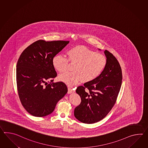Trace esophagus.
<instances>
[{
	"instance_id": "esophagus-1",
	"label": "esophagus",
	"mask_w": 148,
	"mask_h": 148,
	"mask_svg": "<svg viewBox=\"0 0 148 148\" xmlns=\"http://www.w3.org/2000/svg\"><path fill=\"white\" fill-rule=\"evenodd\" d=\"M75 92V91L71 87H69L68 88V93L70 94V93H73V92Z\"/></svg>"
}]
</instances>
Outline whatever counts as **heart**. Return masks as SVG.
<instances>
[{"label": "heart", "instance_id": "heart-1", "mask_svg": "<svg viewBox=\"0 0 148 148\" xmlns=\"http://www.w3.org/2000/svg\"><path fill=\"white\" fill-rule=\"evenodd\" d=\"M67 58L61 55L53 57V64L60 73L67 71L69 62L75 64L73 72L59 76V79L69 86L81 82H91L100 75L106 67L107 59L104 55L96 53L86 47L77 46L69 48L67 52Z\"/></svg>", "mask_w": 148, "mask_h": 148}]
</instances>
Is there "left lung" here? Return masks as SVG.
<instances>
[{
  "mask_svg": "<svg viewBox=\"0 0 148 148\" xmlns=\"http://www.w3.org/2000/svg\"><path fill=\"white\" fill-rule=\"evenodd\" d=\"M104 53L107 64L102 73L76 90L81 102L74 109V116L83 123L92 124L105 118L115 105L121 89L123 76L120 64L112 53L107 50Z\"/></svg>",
  "mask_w": 148,
  "mask_h": 148,
  "instance_id": "left-lung-1",
  "label": "left lung"
}]
</instances>
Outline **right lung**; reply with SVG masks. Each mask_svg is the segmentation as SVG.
Instances as JSON below:
<instances>
[{"mask_svg":"<svg viewBox=\"0 0 148 148\" xmlns=\"http://www.w3.org/2000/svg\"><path fill=\"white\" fill-rule=\"evenodd\" d=\"M69 43L39 40L20 55L16 65L17 88L22 105L31 115H49L67 92L64 82H53L57 74L52 61Z\"/></svg>","mask_w":148,"mask_h":148,"instance_id":"1","label":"right lung"}]
</instances>
